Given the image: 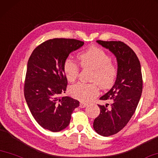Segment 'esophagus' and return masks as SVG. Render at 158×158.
<instances>
[{
	"instance_id": "1",
	"label": "esophagus",
	"mask_w": 158,
	"mask_h": 158,
	"mask_svg": "<svg viewBox=\"0 0 158 158\" xmlns=\"http://www.w3.org/2000/svg\"><path fill=\"white\" fill-rule=\"evenodd\" d=\"M87 105H88L87 103H85V102H80V107H81V108H84V107L87 106Z\"/></svg>"
}]
</instances>
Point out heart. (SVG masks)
I'll use <instances>...</instances> for the list:
<instances>
[{
    "mask_svg": "<svg viewBox=\"0 0 158 158\" xmlns=\"http://www.w3.org/2000/svg\"><path fill=\"white\" fill-rule=\"evenodd\" d=\"M80 64L83 68L94 70L91 77L93 83H79L72 87V96L83 102L92 101L99 93V86L102 89H110L116 81L118 69L111 57L101 48L90 46L78 55ZM64 72L67 79L74 82L79 74V67L71 59L64 63Z\"/></svg>",
    "mask_w": 158,
    "mask_h": 158,
    "instance_id": "obj_1",
    "label": "heart"
}]
</instances>
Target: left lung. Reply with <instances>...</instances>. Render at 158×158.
I'll use <instances>...</instances> for the list:
<instances>
[{"instance_id":"8db88e82","label":"left lung","mask_w":158,"mask_h":158,"mask_svg":"<svg viewBox=\"0 0 158 158\" xmlns=\"http://www.w3.org/2000/svg\"><path fill=\"white\" fill-rule=\"evenodd\" d=\"M97 43L112 52L117 61L115 83L100 98L110 105H98L101 112L94 122V129L98 134L109 136L121 131L136 111L143 90L141 68L136 53L123 42L98 40Z\"/></svg>"}]
</instances>
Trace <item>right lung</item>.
I'll use <instances>...</instances> for the list:
<instances>
[{
    "label": "right lung",
    "instance_id": "1",
    "mask_svg": "<svg viewBox=\"0 0 158 158\" xmlns=\"http://www.w3.org/2000/svg\"><path fill=\"white\" fill-rule=\"evenodd\" d=\"M84 44L73 39H50L37 46L29 57L24 97L34 118L45 129L57 132L65 129L79 106L77 100L61 96L67 85L64 61Z\"/></svg>",
    "mask_w": 158,
    "mask_h": 158
}]
</instances>
